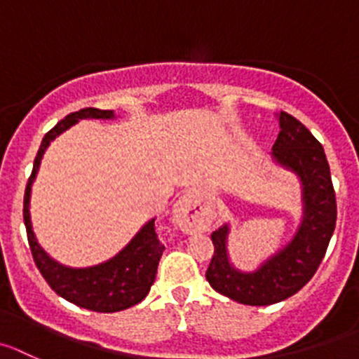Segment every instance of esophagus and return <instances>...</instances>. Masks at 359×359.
I'll return each mask as SVG.
<instances>
[{"label":"esophagus","instance_id":"1","mask_svg":"<svg viewBox=\"0 0 359 359\" xmlns=\"http://www.w3.org/2000/svg\"><path fill=\"white\" fill-rule=\"evenodd\" d=\"M175 212L179 216L180 226L186 232H196L203 229V209L198 207V202L193 195H186L182 200H179Z\"/></svg>","mask_w":359,"mask_h":359}]
</instances>
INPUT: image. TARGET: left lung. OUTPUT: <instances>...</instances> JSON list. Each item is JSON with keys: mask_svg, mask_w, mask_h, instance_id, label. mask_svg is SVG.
<instances>
[{"mask_svg": "<svg viewBox=\"0 0 359 359\" xmlns=\"http://www.w3.org/2000/svg\"><path fill=\"white\" fill-rule=\"evenodd\" d=\"M278 122L273 163L292 172L301 182L303 216L296 233L253 271L237 269L230 260L229 223L210 236L214 255L207 281L216 292L250 306L280 303L303 289L319 269L337 225V198L323 145L289 113L281 111Z\"/></svg>", "mask_w": 359, "mask_h": 359, "instance_id": "obj_1", "label": "left lung"}]
</instances>
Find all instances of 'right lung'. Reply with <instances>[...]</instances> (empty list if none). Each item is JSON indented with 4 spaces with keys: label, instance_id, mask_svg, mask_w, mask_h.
I'll list each match as a JSON object with an SVG mask.
<instances>
[{
    "label": "right lung",
    "instance_id": "1",
    "mask_svg": "<svg viewBox=\"0 0 359 359\" xmlns=\"http://www.w3.org/2000/svg\"><path fill=\"white\" fill-rule=\"evenodd\" d=\"M115 116V111L111 109L85 108L70 113L62 122L56 123L40 143L33 163V172L26 184L25 209H22L29 250L43 280L63 299L86 310L102 311V313H113L134 306L149 294L164 251L163 243L157 239L156 225H154L156 217L147 221L138 233L106 262L88 267H70L53 259L36 241L32 226V216H29V198H32V186L40 168V161L56 136L65 133L79 120H113Z\"/></svg>",
    "mask_w": 359,
    "mask_h": 359
}]
</instances>
